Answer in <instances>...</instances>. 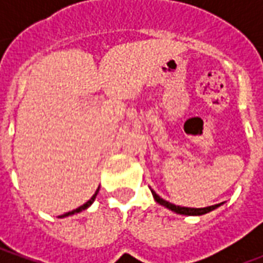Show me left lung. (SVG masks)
<instances>
[{"label":"left lung","mask_w":263,"mask_h":263,"mask_svg":"<svg viewBox=\"0 0 263 263\" xmlns=\"http://www.w3.org/2000/svg\"><path fill=\"white\" fill-rule=\"evenodd\" d=\"M152 192V196H154V198L158 201V203L160 204V205H163V207H166V209L172 210V211H175V213H177V214H183V215H203V214H207V213H210V211H213V210H215L217 207H220L221 204H214V205H209V207H203V209H190V207H180V205H176V204H172L169 203V201H166V200H163L162 197H159L158 194L155 193L154 190H151Z\"/></svg>","instance_id":"left-lung-1"}]
</instances>
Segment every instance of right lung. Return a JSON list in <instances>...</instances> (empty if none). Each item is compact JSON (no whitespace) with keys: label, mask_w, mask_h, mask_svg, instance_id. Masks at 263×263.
Returning <instances> with one entry per match:
<instances>
[{"label":"right lung","mask_w":263,"mask_h":263,"mask_svg":"<svg viewBox=\"0 0 263 263\" xmlns=\"http://www.w3.org/2000/svg\"><path fill=\"white\" fill-rule=\"evenodd\" d=\"M97 193H98V190H97V192H96V193L92 194V197L90 198V200H88L87 203H84V204H83V205H80L79 209H76V210H73V211H69V213H65V214H63V215H60V218H63V217H69V215H73V214H76V213H80V211H83V210L88 209V207H90V205H91V204H92V201L96 200V196H97Z\"/></svg>","instance_id":"add662e5"}]
</instances>
